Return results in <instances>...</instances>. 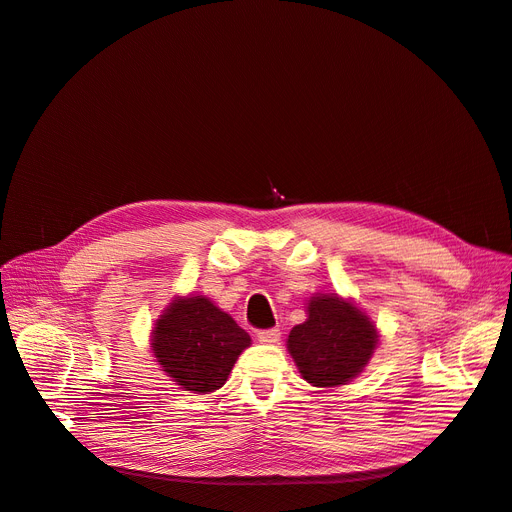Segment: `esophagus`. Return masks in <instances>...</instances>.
<instances>
[{"label":"esophagus","instance_id":"obj_1","mask_svg":"<svg viewBox=\"0 0 512 512\" xmlns=\"http://www.w3.org/2000/svg\"><path fill=\"white\" fill-rule=\"evenodd\" d=\"M256 336L262 344H277L281 338V332H279V327H271V330H260Z\"/></svg>","mask_w":512,"mask_h":512}]
</instances>
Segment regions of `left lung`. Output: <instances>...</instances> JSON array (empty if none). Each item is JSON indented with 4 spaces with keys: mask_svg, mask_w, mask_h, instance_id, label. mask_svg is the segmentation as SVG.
Masks as SVG:
<instances>
[{
    "mask_svg": "<svg viewBox=\"0 0 512 512\" xmlns=\"http://www.w3.org/2000/svg\"><path fill=\"white\" fill-rule=\"evenodd\" d=\"M306 315L288 336V351L302 378L319 388L357 378L378 346V330L370 317L338 294L313 296Z\"/></svg>",
    "mask_w": 512,
    "mask_h": 512,
    "instance_id": "1",
    "label": "left lung"
}]
</instances>
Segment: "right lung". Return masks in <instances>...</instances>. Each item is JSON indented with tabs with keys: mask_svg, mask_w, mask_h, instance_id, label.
I'll return each instance as SVG.
<instances>
[{
	"mask_svg": "<svg viewBox=\"0 0 512 512\" xmlns=\"http://www.w3.org/2000/svg\"><path fill=\"white\" fill-rule=\"evenodd\" d=\"M250 344V334L206 296L172 300L151 334V351L163 372L197 395L218 391Z\"/></svg>",
	"mask_w": 512,
	"mask_h": 512,
	"instance_id": "add662e5",
	"label": "right lung"
}]
</instances>
